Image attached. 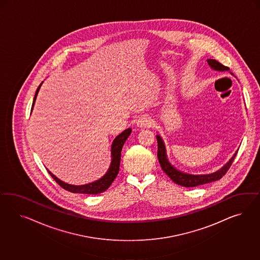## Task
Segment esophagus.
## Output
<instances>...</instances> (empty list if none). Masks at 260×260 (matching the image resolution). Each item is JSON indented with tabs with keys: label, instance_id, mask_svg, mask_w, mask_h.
I'll return each instance as SVG.
<instances>
[{
	"label": "esophagus",
	"instance_id": "esophagus-1",
	"mask_svg": "<svg viewBox=\"0 0 260 260\" xmlns=\"http://www.w3.org/2000/svg\"><path fill=\"white\" fill-rule=\"evenodd\" d=\"M152 125V121L148 116H141L137 120V126L139 127H149Z\"/></svg>",
	"mask_w": 260,
	"mask_h": 260
}]
</instances>
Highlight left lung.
Returning a JSON list of instances; mask_svg holds the SVG:
<instances>
[{
    "label": "left lung",
    "instance_id": "obj_1",
    "mask_svg": "<svg viewBox=\"0 0 260 260\" xmlns=\"http://www.w3.org/2000/svg\"><path fill=\"white\" fill-rule=\"evenodd\" d=\"M207 61H208L209 66L215 71H229L228 67L222 64L214 59H208ZM156 138H157L158 143L157 157L162 170L165 172L166 174L174 183H176L178 185H181L183 187H188V188H189V187H197L199 185H203V184H207V183H210V182L216 181V180L221 179L223 177V175H225L226 173L228 172L229 169L231 168V166H232L235 158H236V153L238 151L237 150L235 153V155L231 158V160L229 161L228 163L224 166L221 170L217 171L216 173L204 174V175H192V174L181 173V172L177 171L176 169H174L173 166L169 163L167 156H166L164 143H163L161 137L159 135L156 136Z\"/></svg>",
    "mask_w": 260,
    "mask_h": 260
}]
</instances>
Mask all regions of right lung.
Segmentation results:
<instances>
[{
  "mask_svg": "<svg viewBox=\"0 0 260 260\" xmlns=\"http://www.w3.org/2000/svg\"><path fill=\"white\" fill-rule=\"evenodd\" d=\"M40 87H41V85L36 90V93H35L33 103H32V108H33V105H34V102L36 100ZM131 133H132V129L127 128L126 131H124L122 134H119L118 136L114 139V141L112 143V147H111L112 160H111L110 170L98 181L87 184V185H83V186H74V185H70V184H67L64 182L61 181L60 179H58L56 177L55 175H53L52 173H50L48 170H47V172L51 175V177L55 180L56 183H58V185L60 187H62L63 189H66L68 191L74 192V193H87V194H97V193L103 192L110 187L111 183L114 181L115 177L118 174L119 166H120V160H121V150H122L123 145L125 144V142L127 139V137L129 136Z\"/></svg>",
  "mask_w": 260,
  "mask_h": 260,
  "instance_id": "obj_1",
  "label": "right lung"
}]
</instances>
